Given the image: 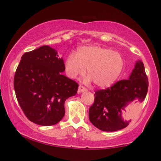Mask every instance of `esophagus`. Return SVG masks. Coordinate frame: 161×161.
I'll return each mask as SVG.
<instances>
[{
    "instance_id": "34e87169",
    "label": "esophagus",
    "mask_w": 161,
    "mask_h": 161,
    "mask_svg": "<svg viewBox=\"0 0 161 161\" xmlns=\"http://www.w3.org/2000/svg\"><path fill=\"white\" fill-rule=\"evenodd\" d=\"M86 91H87V89L86 88V87H84L82 85L79 86L78 93H81V92H86Z\"/></svg>"
}]
</instances>
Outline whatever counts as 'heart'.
Wrapping results in <instances>:
<instances>
[{
	"mask_svg": "<svg viewBox=\"0 0 161 161\" xmlns=\"http://www.w3.org/2000/svg\"><path fill=\"white\" fill-rule=\"evenodd\" d=\"M67 76L76 79L84 76L87 69L85 81L92 80L97 86L107 87L115 82L124 67L121 54L101 46H84L80 48L76 55L70 54L64 63Z\"/></svg>",
	"mask_w": 161,
	"mask_h": 161,
	"instance_id": "1",
	"label": "heart"
}]
</instances>
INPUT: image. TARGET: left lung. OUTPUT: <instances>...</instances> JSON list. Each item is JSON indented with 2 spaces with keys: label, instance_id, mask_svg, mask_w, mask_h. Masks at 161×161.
Here are the masks:
<instances>
[{
  "label": "left lung",
  "instance_id": "1",
  "mask_svg": "<svg viewBox=\"0 0 161 161\" xmlns=\"http://www.w3.org/2000/svg\"><path fill=\"white\" fill-rule=\"evenodd\" d=\"M148 80L142 62L138 61L129 80H122L106 89L95 92L94 103L89 108L91 123L103 131L124 129L130 121L121 119V111L136 99L142 102L148 92Z\"/></svg>",
  "mask_w": 161,
  "mask_h": 161
}]
</instances>
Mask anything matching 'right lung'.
Masks as SVG:
<instances>
[{
	"instance_id": "right-lung-1",
	"label": "right lung",
	"mask_w": 161,
	"mask_h": 161,
	"mask_svg": "<svg viewBox=\"0 0 161 161\" xmlns=\"http://www.w3.org/2000/svg\"><path fill=\"white\" fill-rule=\"evenodd\" d=\"M63 59L50 46L22 56L14 76L16 98L30 121L41 126L58 124L65 114L64 102L77 94L79 84L62 74Z\"/></svg>"
}]
</instances>
